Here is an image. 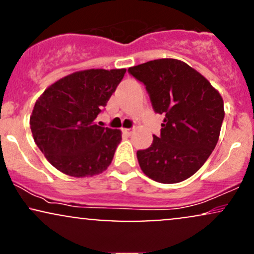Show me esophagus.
<instances>
[{
	"label": "esophagus",
	"instance_id": "1",
	"mask_svg": "<svg viewBox=\"0 0 254 254\" xmlns=\"http://www.w3.org/2000/svg\"><path fill=\"white\" fill-rule=\"evenodd\" d=\"M123 132L125 133V135H127V136H130L131 133L133 132V129H123Z\"/></svg>",
	"mask_w": 254,
	"mask_h": 254
}]
</instances>
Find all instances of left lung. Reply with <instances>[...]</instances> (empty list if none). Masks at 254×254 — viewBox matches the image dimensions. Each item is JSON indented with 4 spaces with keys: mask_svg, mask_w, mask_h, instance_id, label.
<instances>
[{
    "mask_svg": "<svg viewBox=\"0 0 254 254\" xmlns=\"http://www.w3.org/2000/svg\"><path fill=\"white\" fill-rule=\"evenodd\" d=\"M156 113L164 115L160 136L137 151L147 177L176 184L193 176L216 147L224 118L223 99L210 82L189 64L161 58L131 66Z\"/></svg>",
    "mask_w": 254,
    "mask_h": 254,
    "instance_id": "1",
    "label": "left lung"
}]
</instances>
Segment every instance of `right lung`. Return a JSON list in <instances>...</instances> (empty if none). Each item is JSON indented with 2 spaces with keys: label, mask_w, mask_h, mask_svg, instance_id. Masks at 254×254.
<instances>
[{
  "label": "right lung",
  "mask_w": 254,
  "mask_h": 254,
  "mask_svg": "<svg viewBox=\"0 0 254 254\" xmlns=\"http://www.w3.org/2000/svg\"><path fill=\"white\" fill-rule=\"evenodd\" d=\"M127 69H88L48 87L34 105L30 125L48 161L70 177L103 173L112 162L122 131L97 124L98 115Z\"/></svg>",
  "instance_id": "right-lung-1"
}]
</instances>
